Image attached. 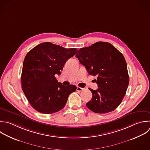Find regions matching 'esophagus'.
I'll return each mask as SVG.
<instances>
[{
	"instance_id": "obj_1",
	"label": "esophagus",
	"mask_w": 150,
	"mask_h": 150,
	"mask_svg": "<svg viewBox=\"0 0 150 150\" xmlns=\"http://www.w3.org/2000/svg\"><path fill=\"white\" fill-rule=\"evenodd\" d=\"M77 91H83L84 90L83 88H81V87H77Z\"/></svg>"
}]
</instances>
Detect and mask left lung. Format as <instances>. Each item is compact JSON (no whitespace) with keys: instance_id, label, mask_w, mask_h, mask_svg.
Instances as JSON below:
<instances>
[{"instance_id":"8db88e82","label":"left lung","mask_w":150,"mask_h":150,"mask_svg":"<svg viewBox=\"0 0 150 150\" xmlns=\"http://www.w3.org/2000/svg\"><path fill=\"white\" fill-rule=\"evenodd\" d=\"M76 57L89 74L97 77L98 88H89L93 97L87 107L96 113L114 110L121 103L129 84L127 66L122 53L111 44L99 42L81 48Z\"/></svg>"}]
</instances>
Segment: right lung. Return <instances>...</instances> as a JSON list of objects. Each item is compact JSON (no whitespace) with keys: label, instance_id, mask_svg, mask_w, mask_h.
<instances>
[{"label":"right lung","instance_id":"add662e5","mask_svg":"<svg viewBox=\"0 0 150 150\" xmlns=\"http://www.w3.org/2000/svg\"><path fill=\"white\" fill-rule=\"evenodd\" d=\"M76 48L65 49L50 42L39 44L26 54L23 64L22 88L29 103L36 111L52 114L62 110L69 95L76 90L74 85L63 86L58 82L69 59L74 56Z\"/></svg>","mask_w":150,"mask_h":150}]
</instances>
